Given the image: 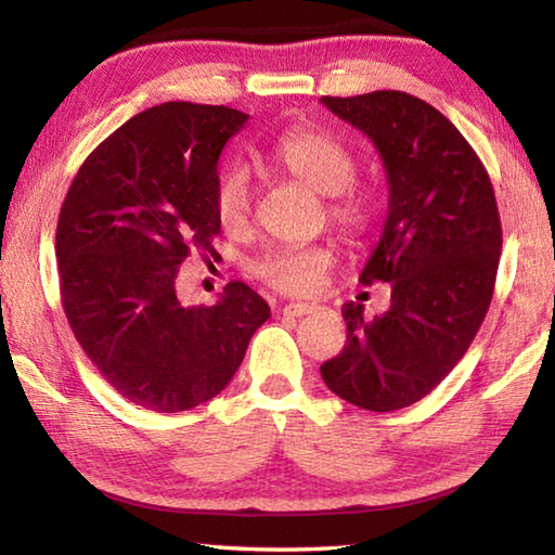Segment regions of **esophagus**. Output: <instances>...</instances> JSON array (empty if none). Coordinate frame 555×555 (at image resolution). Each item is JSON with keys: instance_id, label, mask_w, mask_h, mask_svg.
<instances>
[{"instance_id": "obj_1", "label": "esophagus", "mask_w": 555, "mask_h": 555, "mask_svg": "<svg viewBox=\"0 0 555 555\" xmlns=\"http://www.w3.org/2000/svg\"><path fill=\"white\" fill-rule=\"evenodd\" d=\"M313 311H315L313 304H288V306H284V315H294V318L308 315V313H313Z\"/></svg>"}]
</instances>
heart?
I'll list each match as a JSON object with an SVG mask.
<instances>
[{"instance_id": "heart-1", "label": "heart", "mask_w": 555, "mask_h": 555, "mask_svg": "<svg viewBox=\"0 0 555 555\" xmlns=\"http://www.w3.org/2000/svg\"><path fill=\"white\" fill-rule=\"evenodd\" d=\"M267 162L281 173L313 191L331 195L327 212L350 234L367 230L372 208L362 193L352 191L354 158L335 137L315 127H298L281 134L267 149ZM215 215L228 232L247 228L251 218V181L242 168L232 166L215 188ZM333 267V251L323 244H291L271 249L249 264L251 276L288 296H308L321 291Z\"/></svg>"}]
</instances>
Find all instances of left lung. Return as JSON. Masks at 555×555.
Instances as JSON below:
<instances>
[{"label":"left lung","mask_w":555,"mask_h":555,"mask_svg":"<svg viewBox=\"0 0 555 555\" xmlns=\"http://www.w3.org/2000/svg\"><path fill=\"white\" fill-rule=\"evenodd\" d=\"M323 105L372 139L387 171L389 215L360 281L391 284V306L370 321L345 304L347 345L321 374L354 406L397 411L434 391L480 331L500 267V210L475 149L428 102L377 90Z\"/></svg>","instance_id":"left-lung-1"}]
</instances>
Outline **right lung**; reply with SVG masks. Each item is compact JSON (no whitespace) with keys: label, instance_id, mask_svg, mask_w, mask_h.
I'll list each match as a JSON object with an SVG mask.
<instances>
[{"label":"right lung","instance_id":"obj_1","mask_svg":"<svg viewBox=\"0 0 555 555\" xmlns=\"http://www.w3.org/2000/svg\"><path fill=\"white\" fill-rule=\"evenodd\" d=\"M249 115L164 102L125 121L73 178L55 257L75 340L127 401L158 413L210 401L271 315L242 281L215 306H185L178 267L212 255L218 158Z\"/></svg>","mask_w":555,"mask_h":555}]
</instances>
